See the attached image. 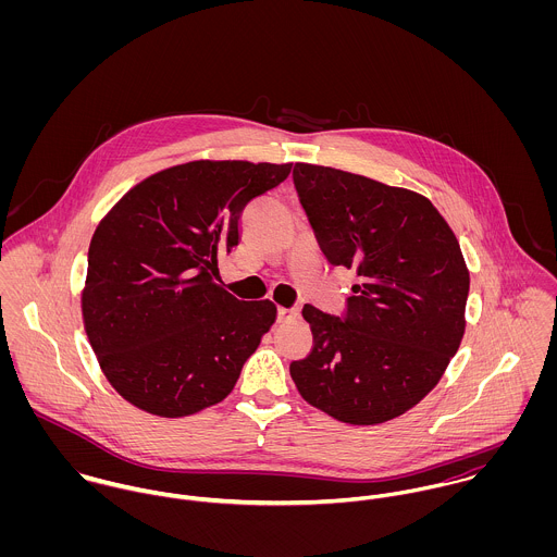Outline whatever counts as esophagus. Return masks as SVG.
I'll return each instance as SVG.
<instances>
[{"instance_id":"obj_1","label":"esophagus","mask_w":557,"mask_h":557,"mask_svg":"<svg viewBox=\"0 0 557 557\" xmlns=\"http://www.w3.org/2000/svg\"><path fill=\"white\" fill-rule=\"evenodd\" d=\"M300 315V309H285V307H278V321L281 323H287V321H294Z\"/></svg>"}]
</instances>
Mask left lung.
Wrapping results in <instances>:
<instances>
[{
	"label": "left lung",
	"instance_id": "obj_1",
	"mask_svg": "<svg viewBox=\"0 0 557 557\" xmlns=\"http://www.w3.org/2000/svg\"><path fill=\"white\" fill-rule=\"evenodd\" d=\"M294 184L332 265L356 270L343 318L305 305L313 349L289 364L307 403L349 424L393 420L442 380L466 332L470 272L422 195L296 162Z\"/></svg>",
	"mask_w": 557,
	"mask_h": 557
}]
</instances>
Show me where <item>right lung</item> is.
<instances>
[{"instance_id":"right-lung-1","label":"right lung","mask_w":557,"mask_h":557,"mask_svg":"<svg viewBox=\"0 0 557 557\" xmlns=\"http://www.w3.org/2000/svg\"><path fill=\"white\" fill-rule=\"evenodd\" d=\"M289 171L292 162L175 164L131 188L100 221L83 323L104 377L128 403L180 418L234 391L276 307L225 292L219 257L238 246L246 203Z\"/></svg>"}]
</instances>
